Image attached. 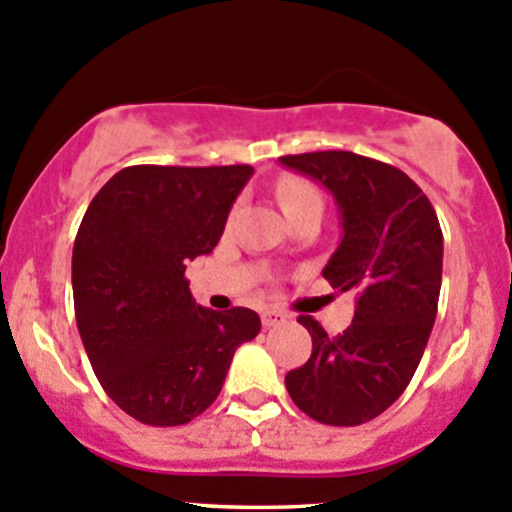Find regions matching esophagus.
I'll list each match as a JSON object with an SVG mask.
<instances>
[{
	"label": "esophagus",
	"mask_w": 512,
	"mask_h": 512,
	"mask_svg": "<svg viewBox=\"0 0 512 512\" xmlns=\"http://www.w3.org/2000/svg\"><path fill=\"white\" fill-rule=\"evenodd\" d=\"M287 322V315L285 312H280V310H265L262 312V325L265 327H277V325H285Z\"/></svg>",
	"instance_id": "esophagus-1"
}]
</instances>
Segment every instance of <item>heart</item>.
<instances>
[{"label":"heart","mask_w":512,"mask_h":512,"mask_svg":"<svg viewBox=\"0 0 512 512\" xmlns=\"http://www.w3.org/2000/svg\"><path fill=\"white\" fill-rule=\"evenodd\" d=\"M277 200H280L287 217L300 215V212L307 210L322 212V195L312 182L302 180V177H282L277 182Z\"/></svg>","instance_id":"b5f03b06"}]
</instances>
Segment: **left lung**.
Segmentation results:
<instances>
[{"label":"left lung","instance_id":"obj_1","mask_svg":"<svg viewBox=\"0 0 512 512\" xmlns=\"http://www.w3.org/2000/svg\"><path fill=\"white\" fill-rule=\"evenodd\" d=\"M340 207L342 240L322 277L355 290V317L337 337L310 315L312 355L285 375L292 403L312 420L352 428L377 418L405 393L438 315L443 230L425 192L403 170L355 152L285 155Z\"/></svg>","mask_w":512,"mask_h":512}]
</instances>
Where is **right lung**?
Instances as JSON below:
<instances>
[{"label": "right lung", "instance_id": "obj_1", "mask_svg": "<svg viewBox=\"0 0 512 512\" xmlns=\"http://www.w3.org/2000/svg\"><path fill=\"white\" fill-rule=\"evenodd\" d=\"M250 165L119 170L89 202L72 252L79 335L104 393L155 428L205 413L232 355L260 332L247 307L197 305L187 262L210 255Z\"/></svg>", "mask_w": 512, "mask_h": 512}]
</instances>
